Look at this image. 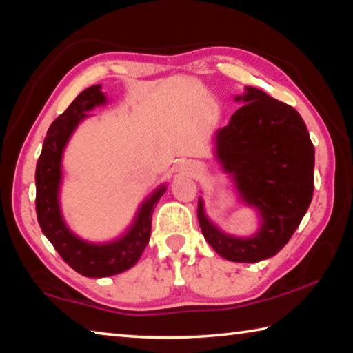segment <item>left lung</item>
<instances>
[{
	"instance_id": "obj_1",
	"label": "left lung",
	"mask_w": 353,
	"mask_h": 353,
	"mask_svg": "<svg viewBox=\"0 0 353 353\" xmlns=\"http://www.w3.org/2000/svg\"><path fill=\"white\" fill-rule=\"evenodd\" d=\"M243 105L216 132V155L234 172L241 198L260 210L254 236L225 235L204 213L198 219L207 243L225 260L256 263L276 255L301 224L314 190V146L302 117L254 87H246Z\"/></svg>"
}]
</instances>
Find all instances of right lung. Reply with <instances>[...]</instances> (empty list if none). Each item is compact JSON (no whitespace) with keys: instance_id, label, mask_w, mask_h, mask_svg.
<instances>
[{"instance_id":"1","label":"right lung","mask_w":353,"mask_h":353,"mask_svg":"<svg viewBox=\"0 0 353 353\" xmlns=\"http://www.w3.org/2000/svg\"><path fill=\"white\" fill-rule=\"evenodd\" d=\"M105 103L101 85H92L79 93L62 115H59L48 129L43 148L35 168V212L40 229L68 266L85 277H109L132 268L145 250L151 236L152 212L165 193L157 188L151 198L143 202L128 234L119 240L93 244L71 234L65 225L59 207L61 187V162L65 145L87 112Z\"/></svg>"}]
</instances>
